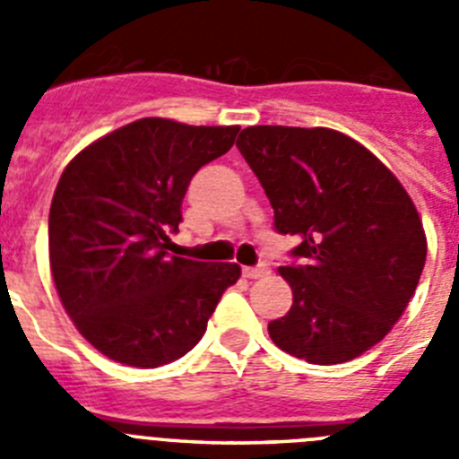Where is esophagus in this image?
Wrapping results in <instances>:
<instances>
[{
  "label": "esophagus",
  "mask_w": 459,
  "mask_h": 459,
  "mask_svg": "<svg viewBox=\"0 0 459 459\" xmlns=\"http://www.w3.org/2000/svg\"><path fill=\"white\" fill-rule=\"evenodd\" d=\"M243 275H246V278H250V280L264 278V275H269V266H266V264L246 266V269H243Z\"/></svg>",
  "instance_id": "esophagus-1"
}]
</instances>
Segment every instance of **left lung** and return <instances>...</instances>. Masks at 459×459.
Returning a JSON list of instances; mask_svg holds the SVG:
<instances>
[{
  "label": "left lung",
  "instance_id": "8db88e82",
  "mask_svg": "<svg viewBox=\"0 0 459 459\" xmlns=\"http://www.w3.org/2000/svg\"><path fill=\"white\" fill-rule=\"evenodd\" d=\"M237 147L273 206L275 232L301 241L278 269L294 303L269 322L271 340L315 366L375 347L409 306L428 255L407 190L331 128L250 126Z\"/></svg>",
  "mask_w": 459,
  "mask_h": 459
}]
</instances>
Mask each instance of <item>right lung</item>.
<instances>
[{"instance_id": "obj_1", "label": "right lung", "mask_w": 459, "mask_h": 459, "mask_svg": "<svg viewBox=\"0 0 459 459\" xmlns=\"http://www.w3.org/2000/svg\"><path fill=\"white\" fill-rule=\"evenodd\" d=\"M237 133L147 117L64 169L48 221L52 278L68 317L108 359L133 368L181 359L241 275L238 264L168 253L190 179L230 152Z\"/></svg>"}]
</instances>
